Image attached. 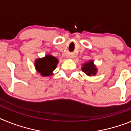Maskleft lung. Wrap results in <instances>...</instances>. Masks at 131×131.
Returning a JSON list of instances; mask_svg holds the SVG:
<instances>
[{
  "label": "left lung",
  "instance_id": "1",
  "mask_svg": "<svg viewBox=\"0 0 131 131\" xmlns=\"http://www.w3.org/2000/svg\"><path fill=\"white\" fill-rule=\"evenodd\" d=\"M82 69L88 76L95 75L97 71V69H95V67L93 64V62L92 61L84 64V67L82 68Z\"/></svg>",
  "mask_w": 131,
  "mask_h": 131
}]
</instances>
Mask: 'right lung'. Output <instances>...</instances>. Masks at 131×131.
<instances>
[{"label":"right lung","mask_w":131,"mask_h":131,"mask_svg":"<svg viewBox=\"0 0 131 131\" xmlns=\"http://www.w3.org/2000/svg\"><path fill=\"white\" fill-rule=\"evenodd\" d=\"M58 60L51 55H46L43 59H37L36 61V68L43 77L49 76L56 69Z\"/></svg>","instance_id":"obj_1"}]
</instances>
